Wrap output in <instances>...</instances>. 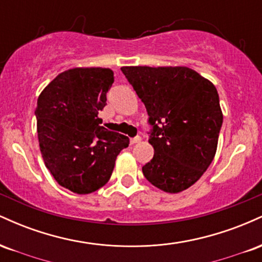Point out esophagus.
<instances>
[{
  "mask_svg": "<svg viewBox=\"0 0 262 262\" xmlns=\"http://www.w3.org/2000/svg\"><path fill=\"white\" fill-rule=\"evenodd\" d=\"M141 140V138L139 137V135H137V137L132 138L130 139V144H135V143H139V141Z\"/></svg>",
  "mask_w": 262,
  "mask_h": 262,
  "instance_id": "obj_1",
  "label": "esophagus"
}]
</instances>
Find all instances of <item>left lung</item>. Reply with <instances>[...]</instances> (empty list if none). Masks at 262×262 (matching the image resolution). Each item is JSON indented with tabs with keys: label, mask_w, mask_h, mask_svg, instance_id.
Returning <instances> with one entry per match:
<instances>
[{
	"label": "left lung",
	"mask_w": 262,
	"mask_h": 262,
	"mask_svg": "<svg viewBox=\"0 0 262 262\" xmlns=\"http://www.w3.org/2000/svg\"><path fill=\"white\" fill-rule=\"evenodd\" d=\"M122 73L148 112L154 156L145 179L170 193L188 188L208 169L223 124L214 85L185 66H124Z\"/></svg>",
	"instance_id": "left-lung-1"
}]
</instances>
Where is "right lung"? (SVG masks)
<instances>
[{
	"label": "right lung",
	"instance_id": "1",
	"mask_svg": "<svg viewBox=\"0 0 262 262\" xmlns=\"http://www.w3.org/2000/svg\"><path fill=\"white\" fill-rule=\"evenodd\" d=\"M114 81L110 69H70L38 98L35 117L45 166L62 187L79 194L97 191L111 179L129 138L101 127Z\"/></svg>",
	"mask_w": 262,
	"mask_h": 262
}]
</instances>
